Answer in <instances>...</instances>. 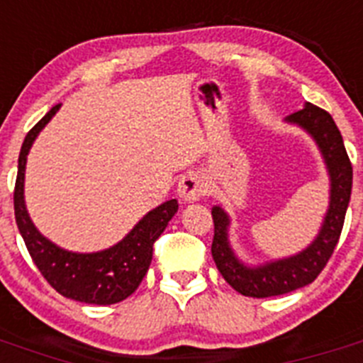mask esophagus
Returning <instances> with one entry per match:
<instances>
[{
  "label": "esophagus",
  "instance_id": "1",
  "mask_svg": "<svg viewBox=\"0 0 363 363\" xmlns=\"http://www.w3.org/2000/svg\"><path fill=\"white\" fill-rule=\"evenodd\" d=\"M207 192V184L196 172H187L178 184V194L184 201H196Z\"/></svg>",
  "mask_w": 363,
  "mask_h": 363
}]
</instances>
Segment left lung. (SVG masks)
<instances>
[{"instance_id":"obj_1","label":"left lung","mask_w":363,"mask_h":363,"mask_svg":"<svg viewBox=\"0 0 363 363\" xmlns=\"http://www.w3.org/2000/svg\"><path fill=\"white\" fill-rule=\"evenodd\" d=\"M285 121L301 127L318 145L331 182L329 207L318 236L309 247L289 258L274 259L256 267H249L234 255L229 243L230 218L220 205L213 207L214 238L211 252L214 264L227 284L243 296H278L306 287L316 280L338 243L349 200H351L352 167L342 134L331 114L316 105L306 104V107L285 118Z\"/></svg>"}]
</instances>
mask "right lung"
Returning <instances> with one entry per match:
<instances>
[{
    "instance_id": "right-lung-1",
    "label": "right lung",
    "mask_w": 363,
    "mask_h": 363,
    "mask_svg": "<svg viewBox=\"0 0 363 363\" xmlns=\"http://www.w3.org/2000/svg\"><path fill=\"white\" fill-rule=\"evenodd\" d=\"M62 105L50 108L38 121L21 145L18 160V178L14 189V214L19 234L23 238L36 267L43 278L52 285L60 294L70 300L94 303V306H111L125 300L138 289L143 277L149 271L152 259V245L165 230L178 211V201L169 200L160 207L147 213L138 221L134 229L116 245L98 252H72L57 247L47 240L36 225L25 207V165L32 143L41 133L45 125L52 120Z\"/></svg>"
}]
</instances>
